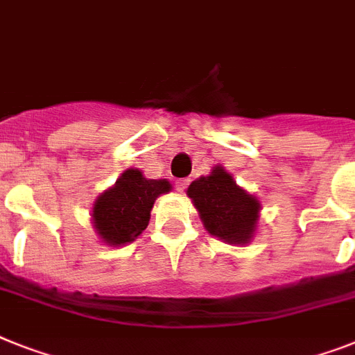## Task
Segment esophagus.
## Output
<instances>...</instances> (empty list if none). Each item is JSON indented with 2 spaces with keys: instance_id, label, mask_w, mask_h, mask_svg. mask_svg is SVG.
<instances>
[{
  "instance_id": "obj_1",
  "label": "esophagus",
  "mask_w": 355,
  "mask_h": 355,
  "mask_svg": "<svg viewBox=\"0 0 355 355\" xmlns=\"http://www.w3.org/2000/svg\"><path fill=\"white\" fill-rule=\"evenodd\" d=\"M189 183H190V180H187V178H184V180H178L175 181V189L180 190V192H183V190L189 187Z\"/></svg>"
}]
</instances>
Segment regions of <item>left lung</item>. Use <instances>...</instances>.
I'll return each instance as SVG.
<instances>
[{
    "label": "left lung",
    "mask_w": 355,
    "mask_h": 355,
    "mask_svg": "<svg viewBox=\"0 0 355 355\" xmlns=\"http://www.w3.org/2000/svg\"><path fill=\"white\" fill-rule=\"evenodd\" d=\"M209 234L228 245L250 243L259 221L261 205L223 166H214L210 175L192 181L187 190Z\"/></svg>",
    "instance_id": "8db88e82"
}]
</instances>
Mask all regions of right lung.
<instances>
[{
    "instance_id": "obj_1",
    "label": "right lung",
    "mask_w": 355,
    "mask_h": 355,
    "mask_svg": "<svg viewBox=\"0 0 355 355\" xmlns=\"http://www.w3.org/2000/svg\"><path fill=\"white\" fill-rule=\"evenodd\" d=\"M171 190L166 180H146L141 171L128 168L96 199L92 209L96 232L110 247L132 243L148 227L154 201Z\"/></svg>"
}]
</instances>
